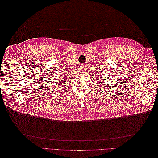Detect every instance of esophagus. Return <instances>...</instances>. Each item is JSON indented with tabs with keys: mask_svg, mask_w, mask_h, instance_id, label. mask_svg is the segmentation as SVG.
I'll return each mask as SVG.
<instances>
[{
	"mask_svg": "<svg viewBox=\"0 0 158 158\" xmlns=\"http://www.w3.org/2000/svg\"><path fill=\"white\" fill-rule=\"evenodd\" d=\"M84 67H83V66H82V69H81V70H82V71H84Z\"/></svg>",
	"mask_w": 158,
	"mask_h": 158,
	"instance_id": "esophagus-1",
	"label": "esophagus"
}]
</instances>
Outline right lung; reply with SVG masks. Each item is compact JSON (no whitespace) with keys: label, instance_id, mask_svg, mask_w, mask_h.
Here are the masks:
<instances>
[{"label":"right lung","instance_id":"obj_1","mask_svg":"<svg viewBox=\"0 0 158 158\" xmlns=\"http://www.w3.org/2000/svg\"><path fill=\"white\" fill-rule=\"evenodd\" d=\"M63 81H64V80H63ZM59 82V80H58V81H57V82ZM60 84H61V82H60ZM65 84V83H64V82H63V84Z\"/></svg>","mask_w":158,"mask_h":158}]
</instances>
